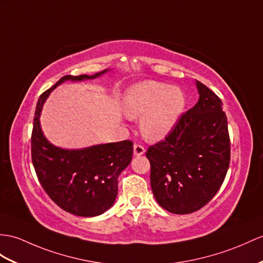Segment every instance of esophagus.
<instances>
[{
    "label": "esophagus",
    "instance_id": "34e87169",
    "mask_svg": "<svg viewBox=\"0 0 263 263\" xmlns=\"http://www.w3.org/2000/svg\"><path fill=\"white\" fill-rule=\"evenodd\" d=\"M144 153H145L144 146L139 145V144L134 145V155H135V156H140V155H143Z\"/></svg>",
    "mask_w": 263,
    "mask_h": 263
}]
</instances>
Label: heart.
<instances>
[{"label": "heart", "instance_id": "b5f03b06", "mask_svg": "<svg viewBox=\"0 0 263 263\" xmlns=\"http://www.w3.org/2000/svg\"><path fill=\"white\" fill-rule=\"evenodd\" d=\"M129 118L140 119V130L149 140H161L173 130L185 107V95L178 87L146 80L132 86L123 100Z\"/></svg>", "mask_w": 263, "mask_h": 263}]
</instances>
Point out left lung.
<instances>
[{"mask_svg":"<svg viewBox=\"0 0 263 263\" xmlns=\"http://www.w3.org/2000/svg\"><path fill=\"white\" fill-rule=\"evenodd\" d=\"M200 98L184 112L165 139L149 146L151 185L157 203L189 214L212 200L230 165L227 115L217 96L196 80Z\"/></svg>","mask_w":263,"mask_h":263,"instance_id":"obj_1","label":"left lung"}]
</instances>
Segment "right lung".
Instances as JSON below:
<instances>
[{
  "label": "right lung",
  "mask_w": 263,
  "mask_h": 263,
  "mask_svg": "<svg viewBox=\"0 0 263 263\" xmlns=\"http://www.w3.org/2000/svg\"><path fill=\"white\" fill-rule=\"evenodd\" d=\"M93 76H65L44 91L35 107L31 136V156L43 190L58 206L78 216H97L112 206L118 193V176L133 156V142L96 145L82 149H63L44 137L40 115L44 101L57 86L67 80L81 81Z\"/></svg>",
  "instance_id": "add662e5"
}]
</instances>
